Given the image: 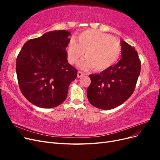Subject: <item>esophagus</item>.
Segmentation results:
<instances>
[{
	"label": "esophagus",
	"instance_id": "34e87169",
	"mask_svg": "<svg viewBox=\"0 0 160 160\" xmlns=\"http://www.w3.org/2000/svg\"><path fill=\"white\" fill-rule=\"evenodd\" d=\"M85 74L83 73V72H82L81 71H78V72H77V77H78V78H80V77L83 76Z\"/></svg>",
	"mask_w": 160,
	"mask_h": 160
}]
</instances>
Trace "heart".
I'll return each instance as SVG.
<instances>
[{
    "label": "heart",
    "mask_w": 160,
    "mask_h": 160,
    "mask_svg": "<svg viewBox=\"0 0 160 160\" xmlns=\"http://www.w3.org/2000/svg\"><path fill=\"white\" fill-rule=\"evenodd\" d=\"M77 41L71 38L67 48V57L71 64H75L83 56L79 66L82 69L93 67L96 71H104L113 66L122 51L117 38L98 30L85 31L77 36Z\"/></svg>",
    "instance_id": "heart-1"
}]
</instances>
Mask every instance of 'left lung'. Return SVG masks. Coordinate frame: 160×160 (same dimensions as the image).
<instances>
[{
  "instance_id": "8db88e82",
  "label": "left lung",
  "mask_w": 160,
  "mask_h": 160,
  "mask_svg": "<svg viewBox=\"0 0 160 160\" xmlns=\"http://www.w3.org/2000/svg\"><path fill=\"white\" fill-rule=\"evenodd\" d=\"M122 59L99 74L89 75L87 90L89 103L101 109H111L122 105L132 95L141 70V62L134 48L121 41Z\"/></svg>"
}]
</instances>
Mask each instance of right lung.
<instances>
[{
    "label": "right lung",
    "instance_id": "add662e5",
    "mask_svg": "<svg viewBox=\"0 0 160 160\" xmlns=\"http://www.w3.org/2000/svg\"><path fill=\"white\" fill-rule=\"evenodd\" d=\"M67 31L47 32L25 42L18 55L16 72L19 88L37 107L52 108L61 104L77 70L68 63Z\"/></svg>",
    "mask_w": 160,
    "mask_h": 160
}]
</instances>
